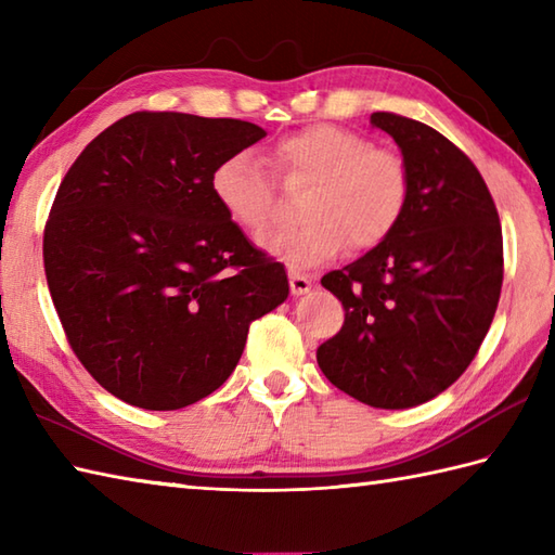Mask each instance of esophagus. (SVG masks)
<instances>
[{"label": "esophagus", "mask_w": 555, "mask_h": 555, "mask_svg": "<svg viewBox=\"0 0 555 555\" xmlns=\"http://www.w3.org/2000/svg\"><path fill=\"white\" fill-rule=\"evenodd\" d=\"M288 281H291V293H293V296H305V293L312 288V281L308 276L296 274V271H291Z\"/></svg>", "instance_id": "1"}]
</instances>
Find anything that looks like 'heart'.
<instances>
[{
    "mask_svg": "<svg viewBox=\"0 0 555 555\" xmlns=\"http://www.w3.org/2000/svg\"><path fill=\"white\" fill-rule=\"evenodd\" d=\"M274 159L286 181L312 185L300 211L308 221L264 241L267 250L291 269L324 264L348 250L350 243L370 250L384 243L405 215V162L348 128L320 124L281 138ZM209 188L235 227L255 238L271 229L276 217L274 183L253 152L221 159L211 171Z\"/></svg>",
    "mask_w": 555,
    "mask_h": 555,
    "instance_id": "1",
    "label": "heart"
}]
</instances>
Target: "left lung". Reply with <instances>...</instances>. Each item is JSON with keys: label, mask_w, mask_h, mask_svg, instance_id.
Segmentation results:
<instances>
[{"label": "left lung", "mask_w": 555, "mask_h": 555, "mask_svg": "<svg viewBox=\"0 0 555 555\" xmlns=\"http://www.w3.org/2000/svg\"><path fill=\"white\" fill-rule=\"evenodd\" d=\"M370 124L400 147L410 199L384 243L322 279L346 322L317 362L360 403L403 410L446 391L475 360L501 298L503 233L485 179L451 140L388 112Z\"/></svg>", "instance_id": "obj_1"}]
</instances>
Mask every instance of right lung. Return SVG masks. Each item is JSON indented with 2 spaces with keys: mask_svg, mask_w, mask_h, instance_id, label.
Wrapping results in <instances>:
<instances>
[{
  "mask_svg": "<svg viewBox=\"0 0 555 555\" xmlns=\"http://www.w3.org/2000/svg\"><path fill=\"white\" fill-rule=\"evenodd\" d=\"M264 128L135 112L80 152L44 227V274L70 348L124 403L179 410L229 379L250 322L288 298L209 179Z\"/></svg>",
  "mask_w": 555,
  "mask_h": 555,
  "instance_id": "1",
  "label": "right lung"
}]
</instances>
